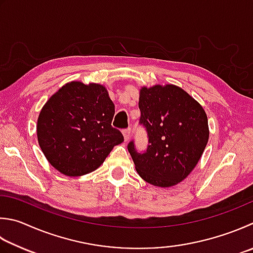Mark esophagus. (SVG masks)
I'll return each mask as SVG.
<instances>
[{"mask_svg": "<svg viewBox=\"0 0 253 253\" xmlns=\"http://www.w3.org/2000/svg\"><path fill=\"white\" fill-rule=\"evenodd\" d=\"M122 133H123V136H125L126 142H127L128 140H130V136H131V130H130V128H126V130L122 131Z\"/></svg>", "mask_w": 253, "mask_h": 253, "instance_id": "esophagus-1", "label": "esophagus"}]
</instances>
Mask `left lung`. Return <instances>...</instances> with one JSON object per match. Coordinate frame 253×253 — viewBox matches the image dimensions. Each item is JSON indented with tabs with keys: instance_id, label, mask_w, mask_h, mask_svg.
<instances>
[{
	"instance_id": "left-lung-1",
	"label": "left lung",
	"mask_w": 253,
	"mask_h": 253,
	"mask_svg": "<svg viewBox=\"0 0 253 253\" xmlns=\"http://www.w3.org/2000/svg\"><path fill=\"white\" fill-rule=\"evenodd\" d=\"M140 125L149 145L137 152L127 144L135 169L145 182L169 187L182 182L197 165L207 145L206 112L196 100L174 84L143 87L140 91Z\"/></svg>"
}]
</instances>
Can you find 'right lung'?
I'll use <instances>...</instances> for the list:
<instances>
[{
  "label": "right lung",
  "mask_w": 253,
  "mask_h": 253,
  "mask_svg": "<svg viewBox=\"0 0 253 253\" xmlns=\"http://www.w3.org/2000/svg\"><path fill=\"white\" fill-rule=\"evenodd\" d=\"M114 104L103 85L71 82L42 107L37 120V139L51 166L67 176L96 170L123 142L111 126Z\"/></svg>",
  "instance_id": "add662e5"
}]
</instances>
